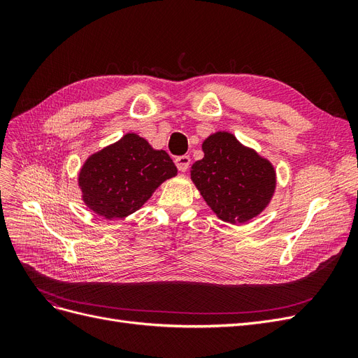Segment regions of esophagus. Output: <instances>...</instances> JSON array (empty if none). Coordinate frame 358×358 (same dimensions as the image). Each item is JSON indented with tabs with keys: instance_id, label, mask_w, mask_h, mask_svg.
<instances>
[{
	"instance_id": "34e87169",
	"label": "esophagus",
	"mask_w": 358,
	"mask_h": 358,
	"mask_svg": "<svg viewBox=\"0 0 358 358\" xmlns=\"http://www.w3.org/2000/svg\"><path fill=\"white\" fill-rule=\"evenodd\" d=\"M175 162H176V167L179 169V171H187L191 164V158H189V155H180V157H176Z\"/></svg>"
}]
</instances>
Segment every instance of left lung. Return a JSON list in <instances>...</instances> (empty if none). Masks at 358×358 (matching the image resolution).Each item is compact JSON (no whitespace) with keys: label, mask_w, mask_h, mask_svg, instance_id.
I'll use <instances>...</instances> for the list:
<instances>
[{"label":"left lung","mask_w":358,"mask_h":358,"mask_svg":"<svg viewBox=\"0 0 358 358\" xmlns=\"http://www.w3.org/2000/svg\"><path fill=\"white\" fill-rule=\"evenodd\" d=\"M204 157L191 167V179L210 209L227 222H246L273 196V166L242 146L230 133H216L203 142Z\"/></svg>","instance_id":"obj_1"}]
</instances>
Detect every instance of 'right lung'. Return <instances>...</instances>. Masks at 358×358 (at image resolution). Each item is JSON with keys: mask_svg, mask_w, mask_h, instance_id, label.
I'll list each match as a JSON object with an SVG mask.
<instances>
[{"mask_svg": "<svg viewBox=\"0 0 358 358\" xmlns=\"http://www.w3.org/2000/svg\"><path fill=\"white\" fill-rule=\"evenodd\" d=\"M178 169L166 150H155L137 134L91 155L79 175L83 201L106 220L124 218L150 199Z\"/></svg>", "mask_w": 358, "mask_h": 358, "instance_id": "right-lung-1", "label": "right lung"}]
</instances>
